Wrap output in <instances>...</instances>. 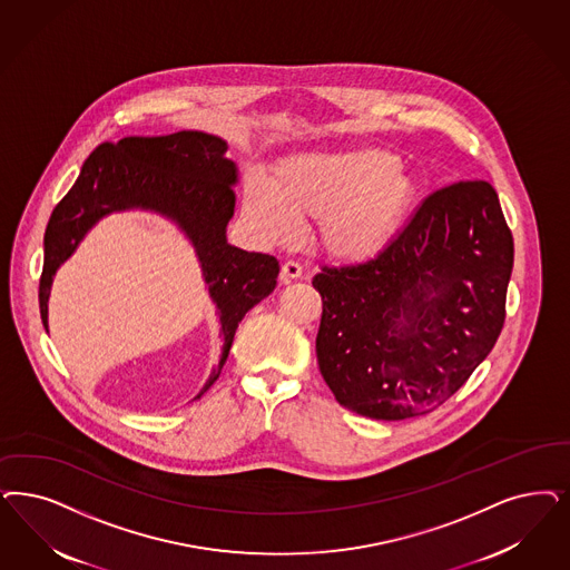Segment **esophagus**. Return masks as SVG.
Segmentation results:
<instances>
[{
	"label": "esophagus",
	"instance_id": "esophagus-1",
	"mask_svg": "<svg viewBox=\"0 0 570 570\" xmlns=\"http://www.w3.org/2000/svg\"><path fill=\"white\" fill-rule=\"evenodd\" d=\"M301 274H303V267H301L296 261H286V263L282 265V279H284V282L296 279V277H301Z\"/></svg>",
	"mask_w": 570,
	"mask_h": 570
}]
</instances>
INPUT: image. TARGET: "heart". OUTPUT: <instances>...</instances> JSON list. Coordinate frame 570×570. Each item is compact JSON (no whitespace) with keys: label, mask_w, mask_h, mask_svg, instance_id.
<instances>
[{"label":"heart","mask_w":570,"mask_h":570,"mask_svg":"<svg viewBox=\"0 0 570 570\" xmlns=\"http://www.w3.org/2000/svg\"><path fill=\"white\" fill-rule=\"evenodd\" d=\"M414 199L413 175L392 151L376 147L293 154L275 164L269 178H248L244 191L246 213L269 239H293L296 218H317V244L345 263L381 255Z\"/></svg>","instance_id":"heart-1"}]
</instances>
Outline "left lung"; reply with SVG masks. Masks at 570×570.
<instances>
[{
	"instance_id": "8db88e82",
	"label": "left lung",
	"mask_w": 570,
	"mask_h": 570,
	"mask_svg": "<svg viewBox=\"0 0 570 570\" xmlns=\"http://www.w3.org/2000/svg\"><path fill=\"white\" fill-rule=\"evenodd\" d=\"M513 237L487 180L425 197L371 261L315 275L320 373L341 406L376 421L435 411L491 354L503 322Z\"/></svg>"
}]
</instances>
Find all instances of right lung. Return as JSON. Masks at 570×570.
<instances>
[{
  "instance_id": "add662e5",
  "label": "right lung",
  "mask_w": 570,
  "mask_h": 570,
  "mask_svg": "<svg viewBox=\"0 0 570 570\" xmlns=\"http://www.w3.org/2000/svg\"><path fill=\"white\" fill-rule=\"evenodd\" d=\"M223 138L180 130L166 137H126L100 142L81 166L76 185L60 199L43 236L40 314L48 328L52 275L78 248L79 239L109 213L142 208L168 216L196 246L208 293L223 326V355L202 397L218 379L242 317L274 293L279 263L227 244L225 229L236 213L237 168L225 157Z\"/></svg>"
}]
</instances>
